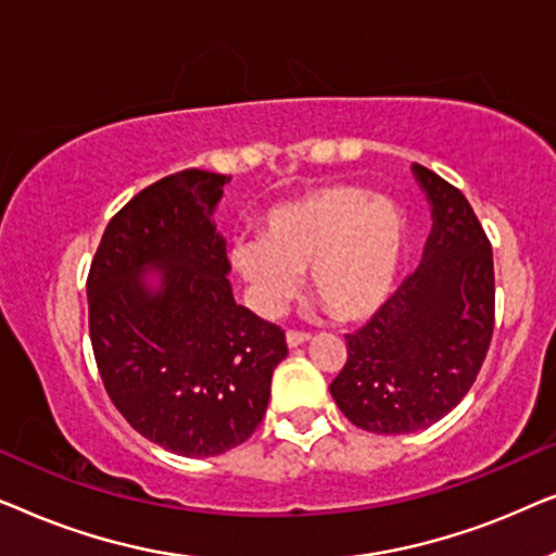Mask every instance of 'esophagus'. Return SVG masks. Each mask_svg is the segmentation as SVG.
I'll return each instance as SVG.
<instances>
[{
  "label": "esophagus",
  "instance_id": "esophagus-1",
  "mask_svg": "<svg viewBox=\"0 0 556 556\" xmlns=\"http://www.w3.org/2000/svg\"><path fill=\"white\" fill-rule=\"evenodd\" d=\"M308 341H311L308 333H301V331H288V333H286V344L291 346V349L308 344Z\"/></svg>",
  "mask_w": 556,
  "mask_h": 556
}]
</instances>
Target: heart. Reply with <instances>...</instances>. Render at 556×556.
<instances>
[{
	"mask_svg": "<svg viewBox=\"0 0 556 556\" xmlns=\"http://www.w3.org/2000/svg\"><path fill=\"white\" fill-rule=\"evenodd\" d=\"M405 253V217L384 197L318 185L263 217V240H240L232 268L253 306L276 316L311 273L316 299L341 321L369 318L390 299Z\"/></svg>",
	"mask_w": 556,
	"mask_h": 556,
	"instance_id": "obj_1",
	"label": "heart"
}]
</instances>
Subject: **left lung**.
I'll return each instance as SVG.
<instances>
[{
	"instance_id": "left-lung-1",
	"label": "left lung",
	"mask_w": 556,
	"mask_h": 556,
	"mask_svg": "<svg viewBox=\"0 0 556 556\" xmlns=\"http://www.w3.org/2000/svg\"><path fill=\"white\" fill-rule=\"evenodd\" d=\"M430 204L422 263L367 326L346 337L331 397L356 428L407 435L466 397L493 333L491 242L473 207L435 172L413 164Z\"/></svg>"
}]
</instances>
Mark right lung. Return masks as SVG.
<instances>
[{
  "label": "right lung",
  "instance_id": "right-lung-1",
  "mask_svg": "<svg viewBox=\"0 0 556 556\" xmlns=\"http://www.w3.org/2000/svg\"><path fill=\"white\" fill-rule=\"evenodd\" d=\"M230 177L187 169L134 197L105 227L88 276L90 344L128 425L187 458L253 435L286 333L232 295L215 219Z\"/></svg>",
  "mask_w": 556,
  "mask_h": 556
}]
</instances>
